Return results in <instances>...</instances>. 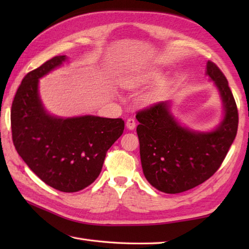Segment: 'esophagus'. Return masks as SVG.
<instances>
[{"mask_svg": "<svg viewBox=\"0 0 249 249\" xmlns=\"http://www.w3.org/2000/svg\"><path fill=\"white\" fill-rule=\"evenodd\" d=\"M126 127L128 129L133 130L136 127V121L133 118H129L127 121H126Z\"/></svg>", "mask_w": 249, "mask_h": 249, "instance_id": "esophagus-1", "label": "esophagus"}]
</instances>
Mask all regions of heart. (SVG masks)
<instances>
[{
    "instance_id": "heart-1",
    "label": "heart",
    "mask_w": 249,
    "mask_h": 249,
    "mask_svg": "<svg viewBox=\"0 0 249 249\" xmlns=\"http://www.w3.org/2000/svg\"><path fill=\"white\" fill-rule=\"evenodd\" d=\"M160 77V72L155 68H145L131 73L130 76L126 78L124 82L125 87L128 89H139L146 84L151 83L152 81L156 80ZM166 92V84L162 81L156 82L151 89H147L146 92L141 95L139 100L142 105L150 106L156 104L162 98Z\"/></svg>"
}]
</instances>
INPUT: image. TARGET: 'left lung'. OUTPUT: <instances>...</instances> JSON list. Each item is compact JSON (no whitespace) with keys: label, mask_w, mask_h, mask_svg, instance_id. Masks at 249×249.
<instances>
[{"label":"left lung","mask_w":249,"mask_h":249,"mask_svg":"<svg viewBox=\"0 0 249 249\" xmlns=\"http://www.w3.org/2000/svg\"><path fill=\"white\" fill-rule=\"evenodd\" d=\"M205 73L223 102V120L215 129L199 131L181 125L168 100L136 115L142 170L160 192L178 194L205 182L218 170L236 136L239 114L228 81L213 62L206 63Z\"/></svg>","instance_id":"left-lung-1"}]
</instances>
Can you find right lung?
Here are the masks:
<instances>
[{
	"instance_id": "right-lung-1",
	"label": "right lung",
	"mask_w": 249,
	"mask_h": 249,
	"mask_svg": "<svg viewBox=\"0 0 249 249\" xmlns=\"http://www.w3.org/2000/svg\"><path fill=\"white\" fill-rule=\"evenodd\" d=\"M57 55L26 75L15 95L10 122L18 154L41 181L63 193H75L99 176L106 153L124 130L122 119L48 113L39 79L67 61Z\"/></svg>"
}]
</instances>
